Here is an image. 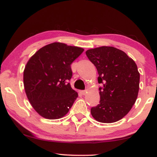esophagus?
<instances>
[{
    "label": "esophagus",
    "mask_w": 157,
    "mask_h": 157,
    "mask_svg": "<svg viewBox=\"0 0 157 157\" xmlns=\"http://www.w3.org/2000/svg\"><path fill=\"white\" fill-rule=\"evenodd\" d=\"M81 93H82V95H85V94L87 93V90H82V91H81Z\"/></svg>",
    "instance_id": "esophagus-1"
}]
</instances>
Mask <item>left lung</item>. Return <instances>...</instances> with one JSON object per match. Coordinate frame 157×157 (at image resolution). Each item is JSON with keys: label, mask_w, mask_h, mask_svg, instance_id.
<instances>
[{"label": "left lung", "mask_w": 157, "mask_h": 157, "mask_svg": "<svg viewBox=\"0 0 157 157\" xmlns=\"http://www.w3.org/2000/svg\"><path fill=\"white\" fill-rule=\"evenodd\" d=\"M87 57L98 75L100 103L91 108L92 116L101 123L116 122L130 111L137 99L140 74L137 65L124 52L113 47L87 50Z\"/></svg>", "instance_id": "1"}]
</instances>
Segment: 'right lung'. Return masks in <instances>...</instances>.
Segmentation results:
<instances>
[{
	"label": "right lung",
	"instance_id": "add662e5",
	"mask_svg": "<svg viewBox=\"0 0 157 157\" xmlns=\"http://www.w3.org/2000/svg\"><path fill=\"white\" fill-rule=\"evenodd\" d=\"M84 49L54 42L46 45L31 57L24 71L26 96L34 110L47 119L61 118L78 97L69 82L71 64Z\"/></svg>",
	"mask_w": 157,
	"mask_h": 157
}]
</instances>
